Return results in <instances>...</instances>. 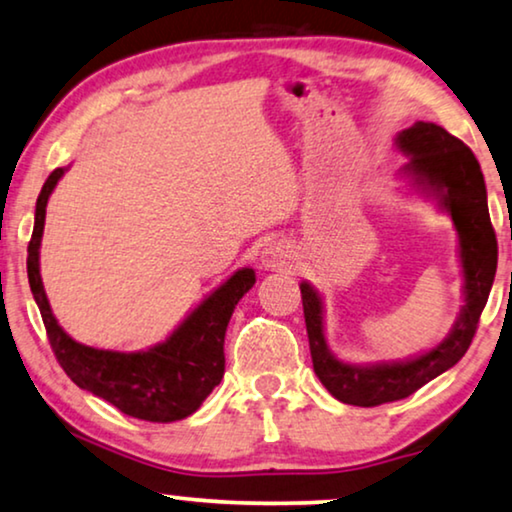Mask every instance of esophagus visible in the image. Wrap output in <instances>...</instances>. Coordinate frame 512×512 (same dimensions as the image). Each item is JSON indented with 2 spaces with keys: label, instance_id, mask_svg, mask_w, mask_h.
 <instances>
[{
  "label": "esophagus",
  "instance_id": "34e87169",
  "mask_svg": "<svg viewBox=\"0 0 512 512\" xmlns=\"http://www.w3.org/2000/svg\"><path fill=\"white\" fill-rule=\"evenodd\" d=\"M262 269L267 271H276V269H285L292 264V250L288 243L283 241H271L264 245L262 255H260Z\"/></svg>",
  "mask_w": 512,
  "mask_h": 512
}]
</instances>
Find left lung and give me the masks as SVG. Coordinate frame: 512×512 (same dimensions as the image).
Here are the masks:
<instances>
[{
	"instance_id": "obj_1",
	"label": "left lung",
	"mask_w": 512,
	"mask_h": 512,
	"mask_svg": "<svg viewBox=\"0 0 512 512\" xmlns=\"http://www.w3.org/2000/svg\"><path fill=\"white\" fill-rule=\"evenodd\" d=\"M395 147L410 156L400 170L421 192L435 196L452 215L459 234L463 269V306L449 335L431 351L398 363L351 365L339 360L325 342L323 299L311 283H302V304L313 370L320 384L346 405L377 407L403 400L447 372L463 358L478 330L496 276V234L489 220L487 187L475 154L438 124L417 121L395 138Z\"/></svg>"
}]
</instances>
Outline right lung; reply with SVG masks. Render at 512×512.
<instances>
[{"instance_id":"right-lung-1","label":"right lung","mask_w":512,"mask_h":512,"mask_svg":"<svg viewBox=\"0 0 512 512\" xmlns=\"http://www.w3.org/2000/svg\"><path fill=\"white\" fill-rule=\"evenodd\" d=\"M63 175L65 168H56L44 182L34 210L32 238L27 245L30 290L60 367L79 388L107 400L128 417L156 424L189 417L222 381L224 332L238 299L255 285V271L238 269L177 325L166 342L147 351L121 353L74 342L53 316L39 274L46 203Z\"/></svg>"}]
</instances>
